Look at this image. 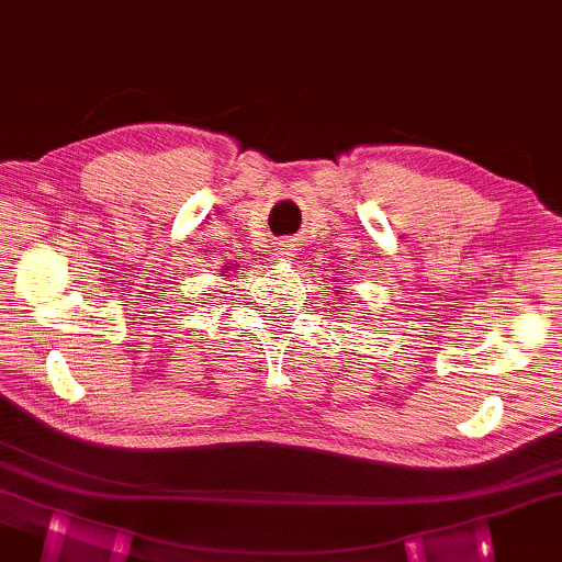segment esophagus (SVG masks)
<instances>
[{"label": "esophagus", "instance_id": "1", "mask_svg": "<svg viewBox=\"0 0 562 562\" xmlns=\"http://www.w3.org/2000/svg\"><path fill=\"white\" fill-rule=\"evenodd\" d=\"M300 254V244L294 241V238H288V241H280L278 248H274V258L278 260H292Z\"/></svg>", "mask_w": 562, "mask_h": 562}]
</instances>
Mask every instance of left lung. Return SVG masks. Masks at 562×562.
I'll return each mask as SVG.
<instances>
[{"label":"left lung","mask_w":562,"mask_h":562,"mask_svg":"<svg viewBox=\"0 0 562 562\" xmlns=\"http://www.w3.org/2000/svg\"><path fill=\"white\" fill-rule=\"evenodd\" d=\"M336 282H340V280H336ZM336 294H338V296L342 294V288H340V284H338V288H336Z\"/></svg>","instance_id":"8db88e82"}]
</instances>
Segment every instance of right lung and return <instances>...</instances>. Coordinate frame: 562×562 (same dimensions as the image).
Wrapping results in <instances>:
<instances>
[{
  "instance_id": "add662e5",
  "label": "right lung",
  "mask_w": 562,
  "mask_h": 562,
  "mask_svg": "<svg viewBox=\"0 0 562 562\" xmlns=\"http://www.w3.org/2000/svg\"><path fill=\"white\" fill-rule=\"evenodd\" d=\"M234 268V262H224L222 266V278H229V274H224V272H229Z\"/></svg>"
}]
</instances>
